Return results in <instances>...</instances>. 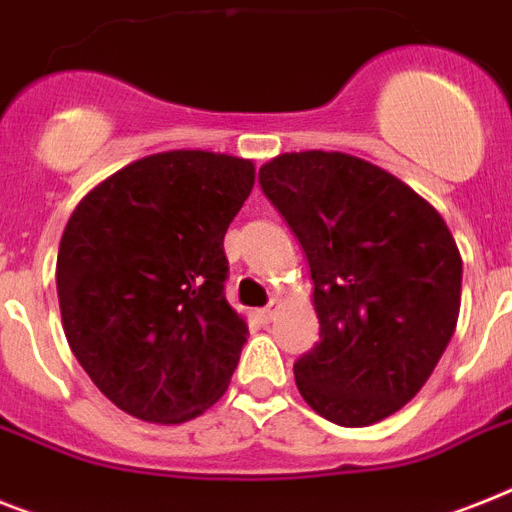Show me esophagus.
Listing matches in <instances>:
<instances>
[{
	"mask_svg": "<svg viewBox=\"0 0 512 512\" xmlns=\"http://www.w3.org/2000/svg\"><path fill=\"white\" fill-rule=\"evenodd\" d=\"M276 310H278V302H276V299H270L268 307H263V310H260V318H263V321H273Z\"/></svg>",
	"mask_w": 512,
	"mask_h": 512,
	"instance_id": "34e87169",
	"label": "esophagus"
}]
</instances>
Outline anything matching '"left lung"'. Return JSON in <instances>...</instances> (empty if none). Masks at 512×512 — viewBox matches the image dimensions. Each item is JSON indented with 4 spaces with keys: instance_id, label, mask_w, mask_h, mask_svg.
<instances>
[{
    "instance_id": "1",
    "label": "left lung",
    "mask_w": 512,
    "mask_h": 512,
    "mask_svg": "<svg viewBox=\"0 0 512 512\" xmlns=\"http://www.w3.org/2000/svg\"><path fill=\"white\" fill-rule=\"evenodd\" d=\"M263 194L302 244L321 339L294 363L299 394L339 426L410 402L447 350L463 260L423 197L342 152H292L260 168Z\"/></svg>"
}]
</instances>
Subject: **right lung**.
Instances as JSON below:
<instances>
[{
    "label": "right lung",
    "mask_w": 512,
    "mask_h": 512,
    "mask_svg": "<svg viewBox=\"0 0 512 512\" xmlns=\"http://www.w3.org/2000/svg\"><path fill=\"white\" fill-rule=\"evenodd\" d=\"M252 184L249 160L176 149L118 170L70 215L57 252L62 328L128 415L184 423L226 392L249 331L223 294V236Z\"/></svg>",
    "instance_id": "obj_1"
}]
</instances>
